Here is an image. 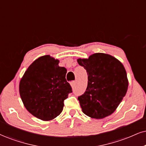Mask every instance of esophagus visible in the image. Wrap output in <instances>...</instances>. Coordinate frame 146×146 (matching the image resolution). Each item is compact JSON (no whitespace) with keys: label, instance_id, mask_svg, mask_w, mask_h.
I'll return each mask as SVG.
<instances>
[{"label":"esophagus","instance_id":"obj_1","mask_svg":"<svg viewBox=\"0 0 146 146\" xmlns=\"http://www.w3.org/2000/svg\"><path fill=\"white\" fill-rule=\"evenodd\" d=\"M75 84H76V81H71V82H70V85H71V87L72 88L75 86Z\"/></svg>","mask_w":146,"mask_h":146}]
</instances>
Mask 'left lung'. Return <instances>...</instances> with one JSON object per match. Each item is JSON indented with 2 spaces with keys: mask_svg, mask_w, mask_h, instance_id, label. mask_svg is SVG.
Wrapping results in <instances>:
<instances>
[{
  "mask_svg": "<svg viewBox=\"0 0 146 146\" xmlns=\"http://www.w3.org/2000/svg\"><path fill=\"white\" fill-rule=\"evenodd\" d=\"M87 70L86 91L78 97L82 112L95 119L108 116L116 110L128 89L129 81L123 64L109 54L97 53L87 59L78 58Z\"/></svg>",
  "mask_w": 146,
  "mask_h": 146,
  "instance_id": "1",
  "label": "left lung"
}]
</instances>
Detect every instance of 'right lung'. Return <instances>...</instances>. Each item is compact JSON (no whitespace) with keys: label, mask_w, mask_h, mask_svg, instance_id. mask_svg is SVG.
I'll return each mask as SVG.
<instances>
[{"label":"right lung","mask_w":146,"mask_h":146,"mask_svg":"<svg viewBox=\"0 0 146 146\" xmlns=\"http://www.w3.org/2000/svg\"><path fill=\"white\" fill-rule=\"evenodd\" d=\"M51 55L38 57L21 78L19 91L23 106L34 116L48 121L61 114L64 101L72 92L67 70Z\"/></svg>","instance_id":"1"}]
</instances>
